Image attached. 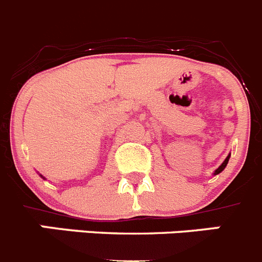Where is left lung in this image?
<instances>
[{
	"mask_svg": "<svg viewBox=\"0 0 262 262\" xmlns=\"http://www.w3.org/2000/svg\"><path fill=\"white\" fill-rule=\"evenodd\" d=\"M229 158H230V155H229V156H227V157H226V160H225V161H224V164L221 165V166H220V167H218V169H217V170H215V171H214V175L220 174V172H221V171H222V170H224V169H225V167H226L227 162H229Z\"/></svg>",
	"mask_w": 262,
	"mask_h": 262,
	"instance_id": "1",
	"label": "left lung"
}]
</instances>
